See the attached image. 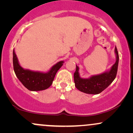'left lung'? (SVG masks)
<instances>
[{
    "label": "left lung",
    "mask_w": 133,
    "mask_h": 133,
    "mask_svg": "<svg viewBox=\"0 0 133 133\" xmlns=\"http://www.w3.org/2000/svg\"><path fill=\"white\" fill-rule=\"evenodd\" d=\"M115 52L116 54V61L110 71L99 75L92 76L89 79L81 78L78 72L79 68L76 65V69L74 74L76 88L87 94H97L108 88L116 77L119 62V54L116 47H115Z\"/></svg>",
    "instance_id": "obj_1"
}]
</instances>
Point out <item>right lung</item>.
<instances>
[{
    "instance_id": "1",
    "label": "right lung",
    "mask_w": 133,
    "mask_h": 133,
    "mask_svg": "<svg viewBox=\"0 0 133 133\" xmlns=\"http://www.w3.org/2000/svg\"><path fill=\"white\" fill-rule=\"evenodd\" d=\"M63 63V61L57 62L47 73L25 70L19 65L15 52L13 51V65L16 75L22 84L30 91H42L49 88Z\"/></svg>"
}]
</instances>
